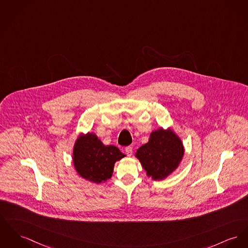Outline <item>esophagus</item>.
Returning <instances> with one entry per match:
<instances>
[{"label": "esophagus", "mask_w": 248, "mask_h": 248, "mask_svg": "<svg viewBox=\"0 0 248 248\" xmlns=\"http://www.w3.org/2000/svg\"><path fill=\"white\" fill-rule=\"evenodd\" d=\"M125 152H126V154L128 155V156H132V147H126L125 148Z\"/></svg>", "instance_id": "1"}]
</instances>
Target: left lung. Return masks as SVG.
<instances>
[{"mask_svg": "<svg viewBox=\"0 0 248 248\" xmlns=\"http://www.w3.org/2000/svg\"><path fill=\"white\" fill-rule=\"evenodd\" d=\"M184 154L181 139L172 132L159 129L151 132L149 142L140 147L136 157L149 177L163 180L180 165Z\"/></svg>", "mask_w": 248, "mask_h": 248, "instance_id": "1", "label": "left lung"}]
</instances>
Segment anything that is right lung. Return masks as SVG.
<instances>
[{"label": "right lung", "instance_id": "1", "mask_svg": "<svg viewBox=\"0 0 248 248\" xmlns=\"http://www.w3.org/2000/svg\"><path fill=\"white\" fill-rule=\"evenodd\" d=\"M124 156L115 146H104L95 134L87 133L75 143L73 163L83 179L100 183L112 177L115 163Z\"/></svg>", "mask_w": 248, "mask_h": 248}]
</instances>
